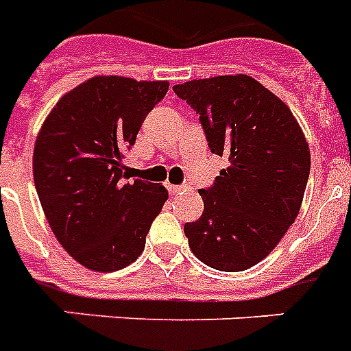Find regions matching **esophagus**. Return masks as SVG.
<instances>
[{
  "label": "esophagus",
  "mask_w": 351,
  "mask_h": 351,
  "mask_svg": "<svg viewBox=\"0 0 351 351\" xmlns=\"http://www.w3.org/2000/svg\"><path fill=\"white\" fill-rule=\"evenodd\" d=\"M167 189H169V193H173V195H182L184 191H187V186H169Z\"/></svg>",
  "instance_id": "1"
}]
</instances>
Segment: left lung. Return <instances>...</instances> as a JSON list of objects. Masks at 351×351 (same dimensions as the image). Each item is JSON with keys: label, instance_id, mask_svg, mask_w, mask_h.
<instances>
[{"label": "left lung", "instance_id": "1", "mask_svg": "<svg viewBox=\"0 0 351 351\" xmlns=\"http://www.w3.org/2000/svg\"><path fill=\"white\" fill-rule=\"evenodd\" d=\"M197 111L211 153L226 156L213 186L200 189L202 217L184 226L197 258L244 271L266 258L299 215L310 147L288 106L256 80L217 76L173 87Z\"/></svg>", "mask_w": 351, "mask_h": 351}]
</instances>
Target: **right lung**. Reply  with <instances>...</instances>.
Here are the masks:
<instances>
[{"label":"right lung","instance_id":"1","mask_svg":"<svg viewBox=\"0 0 351 351\" xmlns=\"http://www.w3.org/2000/svg\"><path fill=\"white\" fill-rule=\"evenodd\" d=\"M167 82L96 76L60 98L36 138L34 184L52 233L74 261L118 271L145 247L167 189L129 180L121 160Z\"/></svg>","mask_w":351,"mask_h":351}]
</instances>
